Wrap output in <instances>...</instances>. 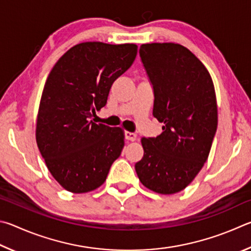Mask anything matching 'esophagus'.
Segmentation results:
<instances>
[{"label": "esophagus", "mask_w": 251, "mask_h": 251, "mask_svg": "<svg viewBox=\"0 0 251 251\" xmlns=\"http://www.w3.org/2000/svg\"><path fill=\"white\" fill-rule=\"evenodd\" d=\"M125 138L126 140H129V141H135V140H137V134L133 132H129V131H126Z\"/></svg>", "instance_id": "34e87169"}]
</instances>
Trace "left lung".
I'll return each mask as SVG.
<instances>
[{"instance_id":"1","label":"left lung","mask_w":251,"mask_h":251,"mask_svg":"<svg viewBox=\"0 0 251 251\" xmlns=\"http://www.w3.org/2000/svg\"><path fill=\"white\" fill-rule=\"evenodd\" d=\"M139 52L154 91L153 116L164 126L156 138L141 139L144 155L135 171L149 190L175 194L207 161L217 129L214 83L203 63L179 44H143Z\"/></svg>"}]
</instances>
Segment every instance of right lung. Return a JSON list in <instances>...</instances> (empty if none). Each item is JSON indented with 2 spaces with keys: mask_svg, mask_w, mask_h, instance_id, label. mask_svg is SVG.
<instances>
[{
  "mask_svg": "<svg viewBox=\"0 0 251 251\" xmlns=\"http://www.w3.org/2000/svg\"><path fill=\"white\" fill-rule=\"evenodd\" d=\"M135 44L86 42L60 57L44 86L36 142L45 163L66 191L81 194L104 183L125 147L121 128L90 118L107 103L113 81L128 70Z\"/></svg>",
  "mask_w": 251,
  "mask_h": 251,
  "instance_id": "add662e5",
  "label": "right lung"
}]
</instances>
